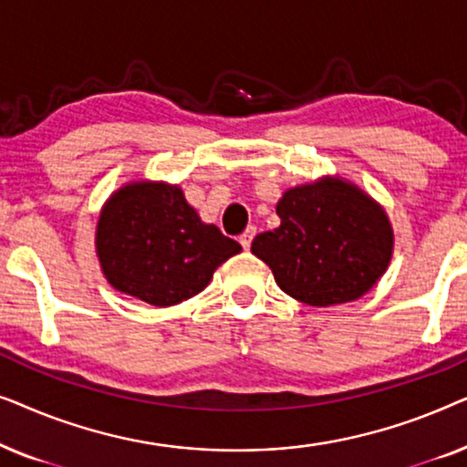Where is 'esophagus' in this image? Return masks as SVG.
Segmentation results:
<instances>
[{"instance_id": "obj_1", "label": "esophagus", "mask_w": 467, "mask_h": 467, "mask_svg": "<svg viewBox=\"0 0 467 467\" xmlns=\"http://www.w3.org/2000/svg\"><path fill=\"white\" fill-rule=\"evenodd\" d=\"M254 227H248L244 234L240 235V244H242V248H244V251H248V248H251V242H253V238H254Z\"/></svg>"}]
</instances>
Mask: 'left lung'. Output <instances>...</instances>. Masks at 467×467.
Here are the masks:
<instances>
[{
  "label": "left lung",
  "mask_w": 467,
  "mask_h": 467,
  "mask_svg": "<svg viewBox=\"0 0 467 467\" xmlns=\"http://www.w3.org/2000/svg\"><path fill=\"white\" fill-rule=\"evenodd\" d=\"M280 227L253 240L280 289L325 308L359 299L385 274L393 232L379 203L337 178L289 189L278 202Z\"/></svg>",
  "instance_id": "8db88e82"
}]
</instances>
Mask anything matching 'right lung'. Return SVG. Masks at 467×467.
I'll return each instance as SVG.
<instances>
[{
	"label": "right lung",
	"instance_id": "1",
	"mask_svg": "<svg viewBox=\"0 0 467 467\" xmlns=\"http://www.w3.org/2000/svg\"><path fill=\"white\" fill-rule=\"evenodd\" d=\"M95 246L114 289L159 308L197 296L216 267L242 251L202 223L181 189L163 182L117 191L99 214Z\"/></svg>",
	"mask_w": 467,
	"mask_h": 467
}]
</instances>
